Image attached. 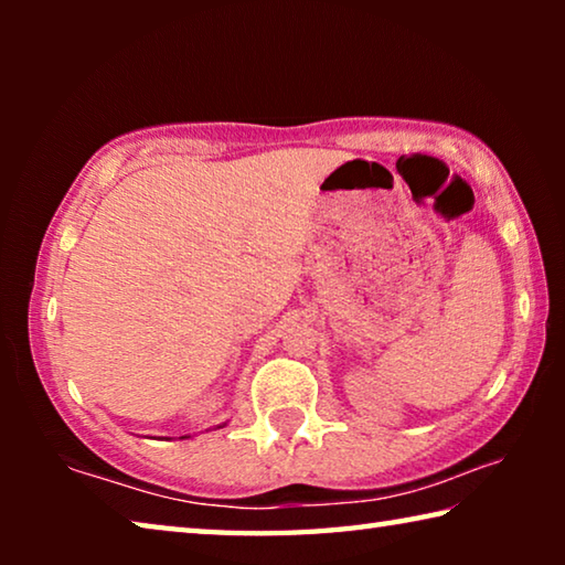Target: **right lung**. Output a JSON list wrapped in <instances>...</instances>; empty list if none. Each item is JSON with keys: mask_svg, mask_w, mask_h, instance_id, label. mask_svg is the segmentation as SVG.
Masks as SVG:
<instances>
[{"mask_svg": "<svg viewBox=\"0 0 565 565\" xmlns=\"http://www.w3.org/2000/svg\"><path fill=\"white\" fill-rule=\"evenodd\" d=\"M224 426H226V424H218L216 428H224ZM181 438H191V436H181Z\"/></svg>", "mask_w": 565, "mask_h": 565, "instance_id": "right-lung-1", "label": "right lung"}]
</instances>
